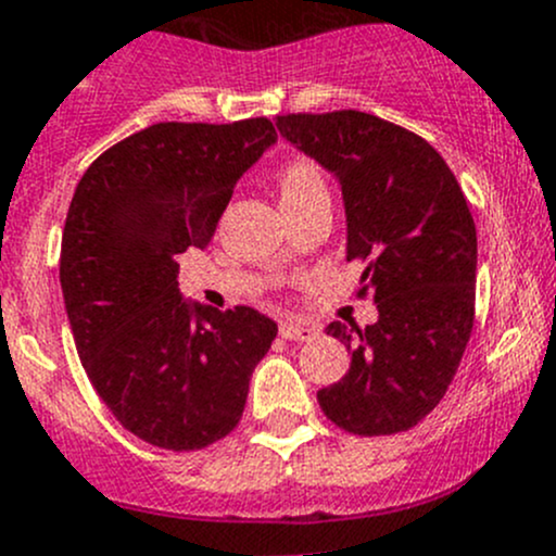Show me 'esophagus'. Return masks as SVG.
Masks as SVG:
<instances>
[{
  "mask_svg": "<svg viewBox=\"0 0 556 556\" xmlns=\"http://www.w3.org/2000/svg\"><path fill=\"white\" fill-rule=\"evenodd\" d=\"M279 333H282L285 339H290V342H309L317 331L312 326H306V323L282 320L279 323Z\"/></svg>",
  "mask_w": 556,
  "mask_h": 556,
  "instance_id": "esophagus-1",
  "label": "esophagus"
}]
</instances>
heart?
<instances>
[{
  "label": "heart",
  "mask_w": 556,
  "mask_h": 556,
  "mask_svg": "<svg viewBox=\"0 0 556 556\" xmlns=\"http://www.w3.org/2000/svg\"><path fill=\"white\" fill-rule=\"evenodd\" d=\"M279 192H282V201H299V198L326 192V185H323V176L317 174L315 165L293 163L285 168L282 179H279Z\"/></svg>",
  "instance_id": "heart-1"
}]
</instances>
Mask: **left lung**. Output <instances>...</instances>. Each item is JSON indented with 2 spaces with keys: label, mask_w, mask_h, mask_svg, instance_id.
<instances>
[{
  "label": "left lung",
  "mask_w": 556,
  "mask_h": 556,
  "mask_svg": "<svg viewBox=\"0 0 556 556\" xmlns=\"http://www.w3.org/2000/svg\"><path fill=\"white\" fill-rule=\"evenodd\" d=\"M277 129L337 179L348 261H366L377 320L331 323L350 369L317 391L323 413L353 434H396L448 391L476 315L478 239L445 160L409 129L361 111L290 113Z\"/></svg>",
  "instance_id": "obj_1"
}]
</instances>
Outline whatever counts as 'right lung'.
Instances as JSON below:
<instances>
[{"instance_id":"1","label":"right lung","mask_w":556,"mask_h":556,"mask_svg":"<svg viewBox=\"0 0 556 556\" xmlns=\"http://www.w3.org/2000/svg\"><path fill=\"white\" fill-rule=\"evenodd\" d=\"M274 143L268 118L152 124L100 154L70 201L59 282L78 358L116 421L157 448L233 432L277 337L252 306L185 299L176 263L208 247L233 187Z\"/></svg>"}]
</instances>
